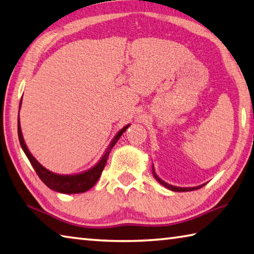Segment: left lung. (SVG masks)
<instances>
[{
  "instance_id": "left-lung-1",
  "label": "left lung",
  "mask_w": 254,
  "mask_h": 254,
  "mask_svg": "<svg viewBox=\"0 0 254 254\" xmlns=\"http://www.w3.org/2000/svg\"><path fill=\"white\" fill-rule=\"evenodd\" d=\"M153 175H154V178L158 180V181L162 184V186H164L165 188H168V189H170V190H172V191H175V192H186V191H193V190H197V189H200V188H202V187H204V184H202V186H200V187H194V188H178V187H173V186H171V184H169V183H167V182H164L163 180H161L158 175L155 174V172H154V169H153Z\"/></svg>"
}]
</instances>
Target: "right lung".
<instances>
[{
    "mask_svg": "<svg viewBox=\"0 0 254 254\" xmlns=\"http://www.w3.org/2000/svg\"><path fill=\"white\" fill-rule=\"evenodd\" d=\"M20 108H21V103H20ZM20 108H18V110H20ZM128 126H130V124H127V126L124 127L122 130L115 135L113 141L111 142V144L109 145L107 152L104 153L103 158L100 160V162L96 164L95 167L89 170V171L83 172L80 174H74V175H60L57 173H53L49 171L48 169L42 167V165L35 160L34 156L30 153L29 149L26 147L24 140H23L21 127H20V120L17 121V134H18V140H20V144L22 146L23 151H24V153L26 154L27 159H29V161L32 164V167L34 168L36 174L39 175V178L42 180V182L45 184V186L50 189H52L54 191L66 193V194H73V193H82L90 190V189L93 187L96 182H98L101 174H102L105 164H107V160L109 158L110 152H111L115 143L119 141L120 136L126 132Z\"/></svg>",
    "mask_w": 254,
    "mask_h": 254,
    "instance_id": "obj_1",
    "label": "right lung"
}]
</instances>
